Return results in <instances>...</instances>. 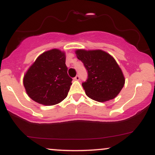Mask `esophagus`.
Listing matches in <instances>:
<instances>
[{
  "mask_svg": "<svg viewBox=\"0 0 155 155\" xmlns=\"http://www.w3.org/2000/svg\"><path fill=\"white\" fill-rule=\"evenodd\" d=\"M74 80H76V81H79V80L80 79V76H79V75H76L75 77L74 78Z\"/></svg>",
  "mask_w": 155,
  "mask_h": 155,
  "instance_id": "1",
  "label": "esophagus"
}]
</instances>
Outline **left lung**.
Segmentation results:
<instances>
[{
    "label": "left lung",
    "mask_w": 155,
    "mask_h": 155,
    "mask_svg": "<svg viewBox=\"0 0 155 155\" xmlns=\"http://www.w3.org/2000/svg\"><path fill=\"white\" fill-rule=\"evenodd\" d=\"M76 54L87 71V79L82 83L86 95L98 102L114 98L125 80L113 57L102 50L78 49Z\"/></svg>",
    "instance_id": "8db88e82"
}]
</instances>
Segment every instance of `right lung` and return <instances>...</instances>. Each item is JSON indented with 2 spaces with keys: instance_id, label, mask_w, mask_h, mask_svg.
I'll list each match as a JSON object with an SVG mask.
<instances>
[{
  "instance_id": "right-lung-1",
  "label": "right lung",
  "mask_w": 155,
  "mask_h": 155,
  "mask_svg": "<svg viewBox=\"0 0 155 155\" xmlns=\"http://www.w3.org/2000/svg\"><path fill=\"white\" fill-rule=\"evenodd\" d=\"M72 79L68 74L65 53L59 49L45 51L35 60L24 76L28 96L38 104L51 106L67 97Z\"/></svg>"
}]
</instances>
